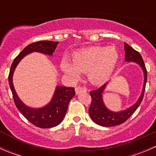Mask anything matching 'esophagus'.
I'll list each match as a JSON object with an SVG mask.
<instances>
[{"mask_svg": "<svg viewBox=\"0 0 156 156\" xmlns=\"http://www.w3.org/2000/svg\"><path fill=\"white\" fill-rule=\"evenodd\" d=\"M87 91V89H86V87H77L75 88V93H76L77 94H80V93L81 92H86Z\"/></svg>", "mask_w": 156, "mask_h": 156, "instance_id": "34e87169", "label": "esophagus"}]
</instances>
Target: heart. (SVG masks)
Segmentation results:
<instances>
[{
	"label": "heart",
	"mask_w": 156,
	"mask_h": 156,
	"mask_svg": "<svg viewBox=\"0 0 156 156\" xmlns=\"http://www.w3.org/2000/svg\"><path fill=\"white\" fill-rule=\"evenodd\" d=\"M119 53L114 47H91L72 55V62L64 59L62 71L77 79L81 72H87L92 82L100 84L108 79L117 65Z\"/></svg>",
	"instance_id": "obj_1"
}]
</instances>
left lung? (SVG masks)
<instances>
[{"instance_id":"1","label":"left lung","mask_w":156,"mask_h":156,"mask_svg":"<svg viewBox=\"0 0 156 156\" xmlns=\"http://www.w3.org/2000/svg\"><path fill=\"white\" fill-rule=\"evenodd\" d=\"M125 61L126 62H135L139 64L142 67L144 72V84L143 88L142 94H141L140 99L138 101L133 105V106L127 108L125 111L119 112H111L105 106L103 103V99H102V94L106 87V84L103 85L102 87L97 90H94L90 92L91 97V103L89 108V115L91 119L99 125L103 127H112L116 125H121L126 122L127 119L133 115L139 107L144 99V92H145V87L147 80V71L145 66V63L141 56L140 53L138 51L132 48L130 45L125 43Z\"/></svg>"}]
</instances>
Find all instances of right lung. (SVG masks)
Masks as SVG:
<instances>
[{"mask_svg": "<svg viewBox=\"0 0 156 156\" xmlns=\"http://www.w3.org/2000/svg\"><path fill=\"white\" fill-rule=\"evenodd\" d=\"M58 43V41H39L30 44L14 59L9 73V84L16 106L29 122L41 128L53 127L61 123L66 114L69 102L75 95V88L59 86L56 87L53 100L48 106L41 108H31L23 104L17 96L12 85V74L17 64L26 55L31 52H40L44 54L52 55Z\"/></svg>", "mask_w": 156, "mask_h": 156, "instance_id": "obj_1", "label": "right lung"}]
</instances>
